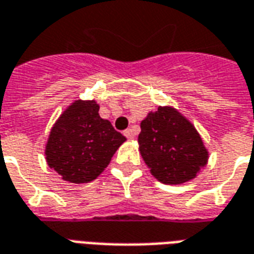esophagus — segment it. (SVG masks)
<instances>
[{
	"instance_id": "esophagus-1",
	"label": "esophagus",
	"mask_w": 254,
	"mask_h": 254,
	"mask_svg": "<svg viewBox=\"0 0 254 254\" xmlns=\"http://www.w3.org/2000/svg\"><path fill=\"white\" fill-rule=\"evenodd\" d=\"M124 134H125L127 138H133V137H134V132H133L132 127H129V129H127V130H124Z\"/></svg>"
}]
</instances>
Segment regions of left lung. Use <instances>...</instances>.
<instances>
[{
    "label": "left lung",
    "mask_w": 254,
    "mask_h": 254,
    "mask_svg": "<svg viewBox=\"0 0 254 254\" xmlns=\"http://www.w3.org/2000/svg\"><path fill=\"white\" fill-rule=\"evenodd\" d=\"M140 152L152 175L165 185L194 179L207 163L202 138L182 114L172 108H159L141 122Z\"/></svg>",
    "instance_id": "8db88e82"
}]
</instances>
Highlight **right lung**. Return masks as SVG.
<instances>
[{
  "instance_id": "right-lung-1",
  "label": "right lung",
  "mask_w": 254,
  "mask_h": 254,
  "mask_svg": "<svg viewBox=\"0 0 254 254\" xmlns=\"http://www.w3.org/2000/svg\"><path fill=\"white\" fill-rule=\"evenodd\" d=\"M98 110L94 101H76L52 127L46 148L47 163L62 179L71 183L94 180L127 140L110 121L99 117Z\"/></svg>"
}]
</instances>
